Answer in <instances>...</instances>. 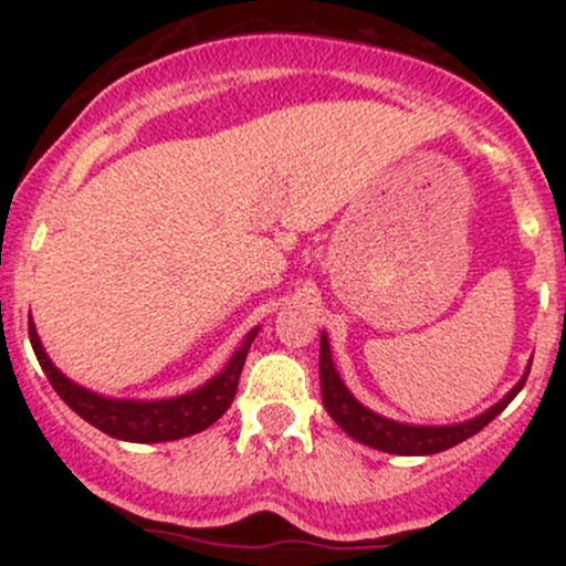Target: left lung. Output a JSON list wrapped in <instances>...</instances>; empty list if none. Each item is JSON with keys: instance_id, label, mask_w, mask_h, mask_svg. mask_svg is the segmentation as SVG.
I'll return each instance as SVG.
<instances>
[{"instance_id": "1", "label": "left lung", "mask_w": 566, "mask_h": 566, "mask_svg": "<svg viewBox=\"0 0 566 566\" xmlns=\"http://www.w3.org/2000/svg\"><path fill=\"white\" fill-rule=\"evenodd\" d=\"M530 369L524 373V378L505 394V399H500L495 407L486 409L484 415L479 418L465 420V423H454V426H405L396 423V420L380 418L375 415L373 409H367L365 405L354 399L348 394V388L343 386L340 375L335 373L333 356H329V343L327 335H322L319 343V378H322V401L327 407L329 418L335 420L348 437H354L361 444L375 447V450L391 452V454H433V452H444L450 447L460 444L473 433H479L482 428L495 420L505 407L511 405V399L522 391V386L527 382Z\"/></svg>"}]
</instances>
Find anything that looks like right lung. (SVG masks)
I'll return each instance as SVG.
<instances>
[{
  "label": "right lung",
  "instance_id": "right-lung-1",
  "mask_svg": "<svg viewBox=\"0 0 566 566\" xmlns=\"http://www.w3.org/2000/svg\"><path fill=\"white\" fill-rule=\"evenodd\" d=\"M255 335L258 329H252V333L247 335L244 346L231 356L229 367L220 375H216L210 382L197 388V391L165 401H119L103 399V396L76 386V382H71L66 378V375L57 373L53 361L44 354L42 343H39L34 322H29L31 346H34L39 365H42L50 386L55 388V394L61 396L80 418L87 420L90 426H95L97 431L125 441H172L191 437V433L205 431L207 426L216 423L220 415L231 407L233 394H237L239 386V375H242L247 359V350H250V343L255 340Z\"/></svg>",
  "mask_w": 566,
  "mask_h": 566
}]
</instances>
